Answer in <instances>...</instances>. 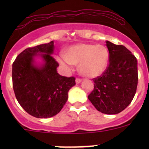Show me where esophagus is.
I'll return each instance as SVG.
<instances>
[{
    "mask_svg": "<svg viewBox=\"0 0 149 149\" xmlns=\"http://www.w3.org/2000/svg\"><path fill=\"white\" fill-rule=\"evenodd\" d=\"M81 81V79H79V78H76V84H79Z\"/></svg>",
    "mask_w": 149,
    "mask_h": 149,
    "instance_id": "obj_1",
    "label": "esophagus"
}]
</instances>
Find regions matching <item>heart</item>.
I'll return each instance as SVG.
<instances>
[{"instance_id":"b5f03b06","label":"heart","mask_w":149,"mask_h":149,"mask_svg":"<svg viewBox=\"0 0 149 149\" xmlns=\"http://www.w3.org/2000/svg\"><path fill=\"white\" fill-rule=\"evenodd\" d=\"M61 65L71 68L79 65L80 73L89 78L97 77L104 72L109 62V52L104 46L81 44L69 48L67 55L58 57Z\"/></svg>"}]
</instances>
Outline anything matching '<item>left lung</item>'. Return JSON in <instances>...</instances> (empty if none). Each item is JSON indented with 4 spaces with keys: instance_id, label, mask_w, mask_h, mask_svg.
Here are the masks:
<instances>
[{
    "instance_id": "1",
    "label": "left lung",
    "mask_w": 149,
    "mask_h": 149,
    "mask_svg": "<svg viewBox=\"0 0 149 149\" xmlns=\"http://www.w3.org/2000/svg\"><path fill=\"white\" fill-rule=\"evenodd\" d=\"M109 63L101 76L93 79L94 90L88 98L102 113L115 115L133 100L138 85L137 59L125 46L106 41Z\"/></svg>"
}]
</instances>
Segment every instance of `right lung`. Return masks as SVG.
Instances as JSON below:
<instances>
[{
  "mask_svg": "<svg viewBox=\"0 0 149 149\" xmlns=\"http://www.w3.org/2000/svg\"><path fill=\"white\" fill-rule=\"evenodd\" d=\"M54 42L25 49L12 65V82L18 102L27 113L37 118H51L62 109L68 100V93L76 84L73 76H61L57 72L59 65L51 55ZM37 53L45 61L43 66L33 65Z\"/></svg>",
  "mask_w": 149,
  "mask_h": 149,
  "instance_id": "1",
  "label": "right lung"
}]
</instances>
